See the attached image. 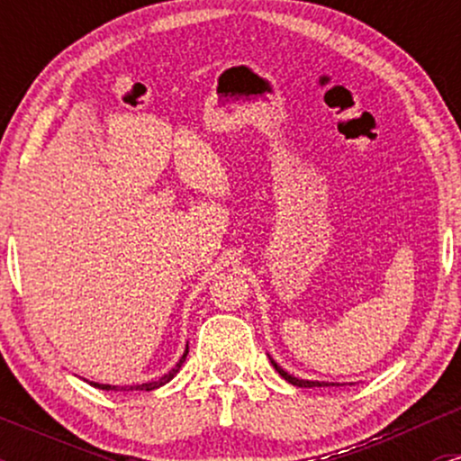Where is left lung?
Segmentation results:
<instances>
[{
	"mask_svg": "<svg viewBox=\"0 0 461 461\" xmlns=\"http://www.w3.org/2000/svg\"><path fill=\"white\" fill-rule=\"evenodd\" d=\"M273 366L277 368V373L282 375V377L285 379V382H290L293 385H299V388H316V385H319V388H321V385H327V384H322V382H305V379H297V377H293V375L285 373V370L279 368L277 364H275V362H273Z\"/></svg>",
	"mask_w": 461,
	"mask_h": 461,
	"instance_id": "left-lung-1",
	"label": "left lung"
}]
</instances>
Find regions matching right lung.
Masks as SVG:
<instances>
[{"label":"right lung","mask_w":461,"mask_h":461,"mask_svg":"<svg viewBox=\"0 0 461 461\" xmlns=\"http://www.w3.org/2000/svg\"><path fill=\"white\" fill-rule=\"evenodd\" d=\"M186 356H188V348H186V351H184L182 359H179L176 366L168 370V373L164 375V377L158 379V382L142 384V385H130V390H153V388H160V385H164L167 382H171V379L176 377V373L179 370V366H182V364H184V359H186ZM91 385H95V388H99V390H119V388H116V385H104V384H95V382H91ZM121 390H125V388H121Z\"/></svg>","instance_id":"add662e5"}]
</instances>
